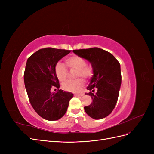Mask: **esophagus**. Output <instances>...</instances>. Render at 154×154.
<instances>
[{"instance_id": "obj_1", "label": "esophagus", "mask_w": 154, "mask_h": 154, "mask_svg": "<svg viewBox=\"0 0 154 154\" xmlns=\"http://www.w3.org/2000/svg\"><path fill=\"white\" fill-rule=\"evenodd\" d=\"M74 96H83V93H82V94H74Z\"/></svg>"}]
</instances>
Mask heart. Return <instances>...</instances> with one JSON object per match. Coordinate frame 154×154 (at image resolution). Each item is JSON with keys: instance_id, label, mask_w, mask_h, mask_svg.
<instances>
[{"instance_id": "heart-1", "label": "heart", "mask_w": 154, "mask_h": 154, "mask_svg": "<svg viewBox=\"0 0 154 154\" xmlns=\"http://www.w3.org/2000/svg\"><path fill=\"white\" fill-rule=\"evenodd\" d=\"M67 66L71 70H76L74 73L75 78L82 77L85 80H90L93 75L92 69L87 66L85 59L78 57L72 56L66 59ZM56 76L60 81H64L68 76V70L62 62L57 63L54 67ZM84 85V81L82 78H77L74 80H67L62 83V88L68 92H79Z\"/></svg>"}]
</instances>
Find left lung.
I'll return each instance as SVG.
<instances>
[{
    "label": "left lung",
    "mask_w": 154,
    "mask_h": 154,
    "mask_svg": "<svg viewBox=\"0 0 154 154\" xmlns=\"http://www.w3.org/2000/svg\"><path fill=\"white\" fill-rule=\"evenodd\" d=\"M79 57L91 63L93 76L87 89L92 102L84 107L93 119H100L109 116L117 103L122 83L120 64L114 56L98 48L73 50Z\"/></svg>",
    "instance_id": "1"
}]
</instances>
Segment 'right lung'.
<instances>
[{
    "mask_svg": "<svg viewBox=\"0 0 154 154\" xmlns=\"http://www.w3.org/2000/svg\"><path fill=\"white\" fill-rule=\"evenodd\" d=\"M71 51L45 48L37 51L27 60L24 74L27 94L32 108L45 119L54 121L63 117L73 97L72 93L60 89L54 72L57 63ZM53 87L57 91L51 93Z\"/></svg>",
    "mask_w": 154,
    "mask_h": 154,
    "instance_id": "right-lung-1",
    "label": "right lung"
}]
</instances>
